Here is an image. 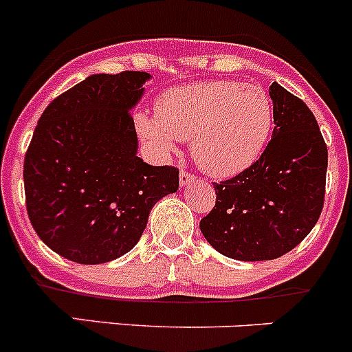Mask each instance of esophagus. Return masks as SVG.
<instances>
[{
	"mask_svg": "<svg viewBox=\"0 0 352 352\" xmlns=\"http://www.w3.org/2000/svg\"><path fill=\"white\" fill-rule=\"evenodd\" d=\"M192 180H196V177H194L192 173L186 172V170H182V172H180V177H179L180 187H186L187 184H190V182H192Z\"/></svg>",
	"mask_w": 352,
	"mask_h": 352,
	"instance_id": "esophagus-1",
	"label": "esophagus"
}]
</instances>
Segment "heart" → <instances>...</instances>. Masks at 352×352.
<instances>
[{"instance_id": "1", "label": "heart", "mask_w": 352, "mask_h": 352, "mask_svg": "<svg viewBox=\"0 0 352 352\" xmlns=\"http://www.w3.org/2000/svg\"><path fill=\"white\" fill-rule=\"evenodd\" d=\"M140 133L162 155L177 140L190 141V153L212 177H232L252 165L267 144L274 124L272 100L264 88L240 81H199L165 90L155 117H136Z\"/></svg>"}]
</instances>
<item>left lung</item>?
Here are the masks:
<instances>
[{"instance_id": "8db88e82", "label": "left lung", "mask_w": 352, "mask_h": 352, "mask_svg": "<svg viewBox=\"0 0 352 352\" xmlns=\"http://www.w3.org/2000/svg\"><path fill=\"white\" fill-rule=\"evenodd\" d=\"M269 95L272 140L248 168L214 184V208L199 223L211 247L236 261H272L293 250L324 208L329 156L317 119L276 81Z\"/></svg>"}]
</instances>
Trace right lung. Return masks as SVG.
<instances>
[{"label": "right lung", "mask_w": 352, "mask_h": 352, "mask_svg": "<svg viewBox=\"0 0 352 352\" xmlns=\"http://www.w3.org/2000/svg\"><path fill=\"white\" fill-rule=\"evenodd\" d=\"M150 78L144 71L91 74L47 105L28 144V218L42 242L78 264L127 254L151 208L179 189V168L136 155L129 110Z\"/></svg>", "instance_id": "1"}]
</instances>
